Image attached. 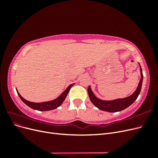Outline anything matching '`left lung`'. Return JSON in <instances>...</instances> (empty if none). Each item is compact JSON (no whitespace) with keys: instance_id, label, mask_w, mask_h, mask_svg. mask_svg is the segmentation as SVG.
<instances>
[{"instance_id":"obj_1","label":"left lung","mask_w":158,"mask_h":158,"mask_svg":"<svg viewBox=\"0 0 158 158\" xmlns=\"http://www.w3.org/2000/svg\"><path fill=\"white\" fill-rule=\"evenodd\" d=\"M140 70L141 74V79L140 80L138 85L131 95L125 98L122 99H117L114 100H110V101H106V100L99 99L98 98L95 97V95L94 94L92 91L90 86L89 85L88 88V92L90 101L94 105V106L98 107L99 109L102 110L104 111L107 112H118L123 111L125 109L127 108L135 102V100L137 99L138 95L140 94V90L142 88V84L143 80V74L142 68L140 65Z\"/></svg>"}]
</instances>
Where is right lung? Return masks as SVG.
Returning a JSON list of instances; mask_svg holds the SVG:
<instances>
[{
  "instance_id": "obj_1",
  "label": "right lung",
  "mask_w": 158,
  "mask_h": 158,
  "mask_svg": "<svg viewBox=\"0 0 158 158\" xmlns=\"http://www.w3.org/2000/svg\"><path fill=\"white\" fill-rule=\"evenodd\" d=\"M74 84L69 85V87L66 88L64 91V92L55 99H53V100H52V101H49V102H41V103H34V102H31L27 101V100L25 99L24 98H23L21 96L20 94L18 93L17 89H16V91H17V93L19 95V97H20V98L22 99V101L25 104H26L27 106H29L31 109L38 110V111H50V110L55 109L58 107H59L64 101L66 97L67 96L68 93L69 92L70 88L73 86Z\"/></svg>"
}]
</instances>
